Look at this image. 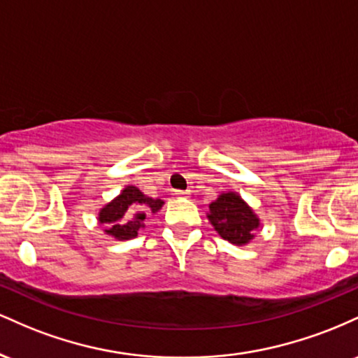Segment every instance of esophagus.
<instances>
[{
    "instance_id": "esophagus-1",
    "label": "esophagus",
    "mask_w": 358,
    "mask_h": 358,
    "mask_svg": "<svg viewBox=\"0 0 358 358\" xmlns=\"http://www.w3.org/2000/svg\"><path fill=\"white\" fill-rule=\"evenodd\" d=\"M173 195H175V196H178V199H185V196H188V195H190V193H188V192H183V190H175Z\"/></svg>"
}]
</instances>
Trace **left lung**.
Listing matches in <instances>:
<instances>
[{"label": "left lung", "instance_id": "8db88e82", "mask_svg": "<svg viewBox=\"0 0 358 358\" xmlns=\"http://www.w3.org/2000/svg\"><path fill=\"white\" fill-rule=\"evenodd\" d=\"M207 217L222 239L236 245L249 244L261 225L259 217L237 192L220 193L208 205Z\"/></svg>", "mask_w": 358, "mask_h": 358}]
</instances>
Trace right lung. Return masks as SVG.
<instances>
[{"mask_svg":"<svg viewBox=\"0 0 358 358\" xmlns=\"http://www.w3.org/2000/svg\"><path fill=\"white\" fill-rule=\"evenodd\" d=\"M163 200L151 199L138 187L127 185L116 199L110 200L99 210V224L104 232L116 241H129L138 236L139 229L145 227L146 213H156L163 207Z\"/></svg>","mask_w":358,"mask_h":358,"instance_id":"add662e5","label":"right lung"}]
</instances>
